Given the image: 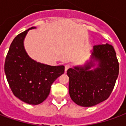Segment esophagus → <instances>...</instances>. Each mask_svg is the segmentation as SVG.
I'll list each match as a JSON object with an SVG mask.
<instances>
[{
  "label": "esophagus",
  "instance_id": "1",
  "mask_svg": "<svg viewBox=\"0 0 126 126\" xmlns=\"http://www.w3.org/2000/svg\"><path fill=\"white\" fill-rule=\"evenodd\" d=\"M70 67H71V66L69 65V64H67V65L65 66V72H66V71H67V69L70 68Z\"/></svg>",
  "mask_w": 126,
  "mask_h": 126
}]
</instances>
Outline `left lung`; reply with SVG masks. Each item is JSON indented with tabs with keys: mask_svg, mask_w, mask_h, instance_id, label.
Here are the masks:
<instances>
[{
	"mask_svg": "<svg viewBox=\"0 0 126 126\" xmlns=\"http://www.w3.org/2000/svg\"><path fill=\"white\" fill-rule=\"evenodd\" d=\"M67 74L69 93L78 105L89 107L107 100L119 75V63L113 47L109 44L95 45L90 60L83 65L69 68Z\"/></svg>",
	"mask_w": 126,
	"mask_h": 126,
	"instance_id": "left-lung-1",
	"label": "left lung"
}]
</instances>
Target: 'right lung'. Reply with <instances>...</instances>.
Segmentation results:
<instances>
[{
  "label": "right lung",
  "mask_w": 126,
  "mask_h": 126,
  "mask_svg": "<svg viewBox=\"0 0 126 126\" xmlns=\"http://www.w3.org/2000/svg\"><path fill=\"white\" fill-rule=\"evenodd\" d=\"M35 28L32 27L15 37L4 63V73L13 94L33 105L46 100L52 83L65 71L63 65H48L29 57L24 47V39L30 30Z\"/></svg>",
  "instance_id": "add662e5"
}]
</instances>
